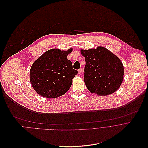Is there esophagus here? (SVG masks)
I'll use <instances>...</instances> for the list:
<instances>
[{
  "label": "esophagus",
  "instance_id": "1",
  "mask_svg": "<svg viewBox=\"0 0 148 148\" xmlns=\"http://www.w3.org/2000/svg\"><path fill=\"white\" fill-rule=\"evenodd\" d=\"M81 73H82V69L80 68V69H79L78 70V73L80 75Z\"/></svg>",
  "mask_w": 148,
  "mask_h": 148
}]
</instances>
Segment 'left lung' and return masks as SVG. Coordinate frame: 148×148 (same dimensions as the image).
Listing matches in <instances>:
<instances>
[{
	"label": "left lung",
	"mask_w": 148,
	"mask_h": 148,
	"mask_svg": "<svg viewBox=\"0 0 148 148\" xmlns=\"http://www.w3.org/2000/svg\"><path fill=\"white\" fill-rule=\"evenodd\" d=\"M80 51L85 58L84 81L87 89L99 96L109 95L119 89L124 74L120 59L103 47Z\"/></svg>",
	"instance_id": "obj_1"
}]
</instances>
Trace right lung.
Masks as SVG:
<instances>
[{"instance_id":"right-lung-1","label":"right lung","mask_w":148,"mask_h":148,"mask_svg":"<svg viewBox=\"0 0 148 148\" xmlns=\"http://www.w3.org/2000/svg\"><path fill=\"white\" fill-rule=\"evenodd\" d=\"M72 51L51 49L32 66L29 79L34 89L42 97L52 99L64 95L70 88L78 72L73 69L67 56Z\"/></svg>"}]
</instances>
